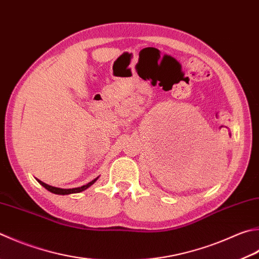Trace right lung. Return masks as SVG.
<instances>
[{
  "label": "right lung",
  "mask_w": 259,
  "mask_h": 259,
  "mask_svg": "<svg viewBox=\"0 0 259 259\" xmlns=\"http://www.w3.org/2000/svg\"><path fill=\"white\" fill-rule=\"evenodd\" d=\"M98 179V177H97L96 179L92 180V182H90L89 184L84 185V186H81V187H76V188H70V189H63V188H57V187H53V186H50V185H47L45 183H42L41 180H38V183L41 185V186L45 187L47 190H50L51 193H54V194H57V195H69V194H74V193H80L82 192V190H84L87 188H89L92 184L96 183V180Z\"/></svg>",
  "instance_id": "obj_1"
}]
</instances>
